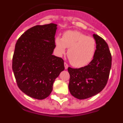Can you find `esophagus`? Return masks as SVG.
<instances>
[{"label":"esophagus","instance_id":"34e87169","mask_svg":"<svg viewBox=\"0 0 123 123\" xmlns=\"http://www.w3.org/2000/svg\"><path fill=\"white\" fill-rule=\"evenodd\" d=\"M64 65H65V69H67V68H68V64H67V63H65H65H64Z\"/></svg>","mask_w":123,"mask_h":123}]
</instances>
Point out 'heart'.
Wrapping results in <instances>:
<instances>
[{
  "instance_id": "b5f03b06",
  "label": "heart",
  "mask_w": 123,
  "mask_h": 123,
  "mask_svg": "<svg viewBox=\"0 0 123 123\" xmlns=\"http://www.w3.org/2000/svg\"><path fill=\"white\" fill-rule=\"evenodd\" d=\"M55 45L58 54H65L68 48L67 55L71 65L75 67H84L93 58L96 49V41L77 31H67L63 37H56Z\"/></svg>"
}]
</instances>
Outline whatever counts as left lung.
I'll list each match as a JSON object with an SVG mask.
<instances>
[{
	"mask_svg": "<svg viewBox=\"0 0 123 123\" xmlns=\"http://www.w3.org/2000/svg\"><path fill=\"white\" fill-rule=\"evenodd\" d=\"M96 50L90 63L80 68L68 67L69 87L71 95L78 99L88 98L98 94L106 86L111 67V55L105 40L95 34Z\"/></svg>",
	"mask_w": 123,
	"mask_h": 123,
	"instance_id": "1",
	"label": "left lung"
}]
</instances>
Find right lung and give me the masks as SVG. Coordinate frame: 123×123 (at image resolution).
Masks as SVG:
<instances>
[{"label":"right lung","mask_w":123,"mask_h":123,"mask_svg":"<svg viewBox=\"0 0 123 123\" xmlns=\"http://www.w3.org/2000/svg\"><path fill=\"white\" fill-rule=\"evenodd\" d=\"M57 25H37L28 29L17 41L12 69L19 89L32 98H47L53 84L65 69L64 61L53 55Z\"/></svg>","instance_id":"right-lung-1"}]
</instances>
